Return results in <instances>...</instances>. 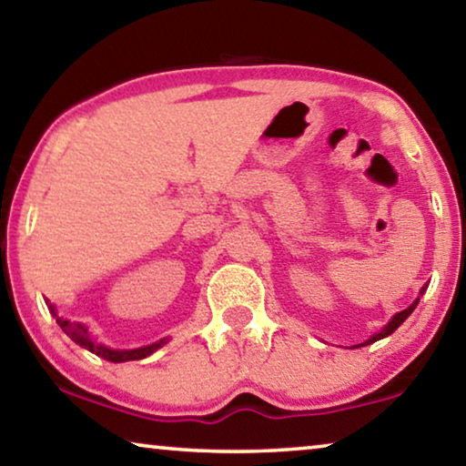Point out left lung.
<instances>
[{
  "label": "left lung",
  "mask_w": 466,
  "mask_h": 466,
  "mask_svg": "<svg viewBox=\"0 0 466 466\" xmlns=\"http://www.w3.org/2000/svg\"><path fill=\"white\" fill-rule=\"evenodd\" d=\"M425 292V286L423 288H420V294H423ZM419 305V299L415 300V302H412V305L409 307V309H404V311H400V313H396L394 317H392V321H390L388 323V326L386 328H383L381 331H380V334H375L373 338H369L367 339V342H363V344H359V346H367V344H373L375 342V339H381V338H386V336H390V334H392V331H396L398 328H400L402 326V323H404V319H406V317H409L412 311H415V307Z\"/></svg>",
  "instance_id": "8db88e82"
}]
</instances>
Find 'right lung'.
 Masks as SVG:
<instances>
[{"label": "right lung", "mask_w": 466, "mask_h": 466, "mask_svg": "<svg viewBox=\"0 0 466 466\" xmlns=\"http://www.w3.org/2000/svg\"><path fill=\"white\" fill-rule=\"evenodd\" d=\"M51 309H54V307H51ZM56 321L60 323V328L66 331V336H70V338L74 339V342L80 344V346H83V349H86V350L95 352V354H97V357H103L106 360H112V363H124V360H138V359H145V357H149V354H151L153 350H157L161 344H166L164 339H161V342L151 344V346H145V349H137V350H112V349H107V346L93 342V339L88 338L86 328L83 326V323H72V321H68V319H62V317H57V315H56Z\"/></svg>", "instance_id": "right-lung-1"}]
</instances>
